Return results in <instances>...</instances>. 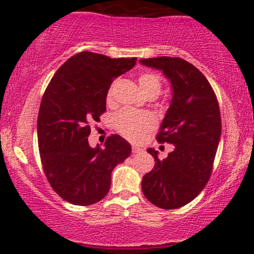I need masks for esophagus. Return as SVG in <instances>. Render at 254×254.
<instances>
[{
	"instance_id": "obj_1",
	"label": "esophagus",
	"mask_w": 254,
	"mask_h": 254,
	"mask_svg": "<svg viewBox=\"0 0 254 254\" xmlns=\"http://www.w3.org/2000/svg\"><path fill=\"white\" fill-rule=\"evenodd\" d=\"M142 149L139 147H136V145H132V153H141Z\"/></svg>"
}]
</instances>
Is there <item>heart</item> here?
<instances>
[{"instance_id":"obj_1","label":"heart","mask_w":254,"mask_h":254,"mask_svg":"<svg viewBox=\"0 0 254 254\" xmlns=\"http://www.w3.org/2000/svg\"><path fill=\"white\" fill-rule=\"evenodd\" d=\"M139 86L148 97H156L160 94L162 88L161 78L159 75L150 71H144L139 75ZM113 88L115 84L109 89L107 93V100L111 101L113 97ZM156 125V121L150 113L148 112H137V111L125 109L122 110L115 116V127L122 135L131 139L137 141L141 138L147 131L153 129Z\"/></svg>"}]
</instances>
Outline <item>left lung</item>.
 Returning <instances> with one entry per match:
<instances>
[{
    "label": "left lung",
    "instance_id": "1",
    "mask_svg": "<svg viewBox=\"0 0 254 254\" xmlns=\"http://www.w3.org/2000/svg\"><path fill=\"white\" fill-rule=\"evenodd\" d=\"M139 62L164 72L173 93L156 139L173 144L174 150L161 161L155 149H148L155 166L142 179V191L159 208H182L199 194L211 176L221 137L217 98L206 77L182 58Z\"/></svg>",
    "mask_w": 254,
    "mask_h": 254
}]
</instances>
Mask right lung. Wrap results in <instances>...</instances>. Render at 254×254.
Segmentation results:
<instances>
[{
  "mask_svg": "<svg viewBox=\"0 0 254 254\" xmlns=\"http://www.w3.org/2000/svg\"><path fill=\"white\" fill-rule=\"evenodd\" d=\"M136 57L110 58L83 51L61 65L44 93L38 113V145L45 176L55 192L75 205H90L106 196L113 168L131 154V145L111 135L88 143L89 123L106 111L116 77L129 71Z\"/></svg>",
  "mask_w": 254,
  "mask_h": 254,
  "instance_id": "right-lung-1",
  "label": "right lung"
}]
</instances>
